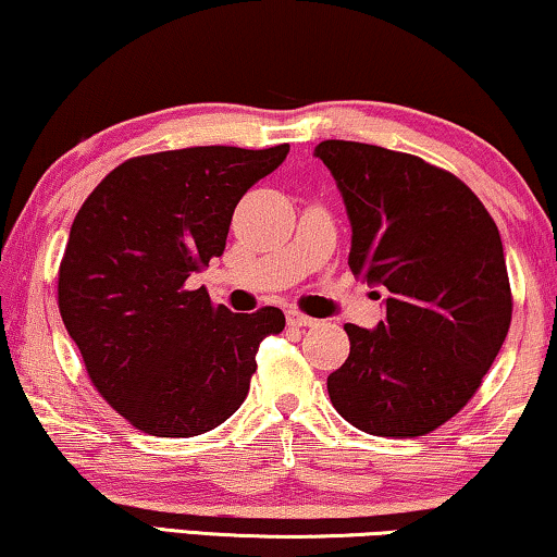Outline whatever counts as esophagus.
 Instances as JSON below:
<instances>
[{
    "label": "esophagus",
    "instance_id": "esophagus-1",
    "mask_svg": "<svg viewBox=\"0 0 557 557\" xmlns=\"http://www.w3.org/2000/svg\"><path fill=\"white\" fill-rule=\"evenodd\" d=\"M315 323H318L315 318L305 315V312H300V310H287V325H293V327H312Z\"/></svg>",
    "mask_w": 557,
    "mask_h": 557
}]
</instances>
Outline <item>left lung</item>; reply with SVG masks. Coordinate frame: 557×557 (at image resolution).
Here are the masks:
<instances>
[{"label": "left lung", "instance_id": "obj_1", "mask_svg": "<svg viewBox=\"0 0 557 557\" xmlns=\"http://www.w3.org/2000/svg\"><path fill=\"white\" fill-rule=\"evenodd\" d=\"M315 156L346 201L350 270L386 289L375 331L346 323L350 354L327 394L360 432L424 436L465 409L510 331L499 230L461 178L419 156L356 140Z\"/></svg>", "mask_w": 557, "mask_h": 557}]
</instances>
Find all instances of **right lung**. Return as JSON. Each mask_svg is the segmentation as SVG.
I'll return each instance as SVG.
<instances>
[{
    "instance_id": "1",
    "label": "right lung",
    "mask_w": 557,
    "mask_h": 557,
    "mask_svg": "<svg viewBox=\"0 0 557 557\" xmlns=\"http://www.w3.org/2000/svg\"><path fill=\"white\" fill-rule=\"evenodd\" d=\"M287 144L136 156L83 201L58 272V305L98 394L151 436H197L247 398L257 350L285 327L214 305L194 272L222 257L232 214Z\"/></svg>"
}]
</instances>
